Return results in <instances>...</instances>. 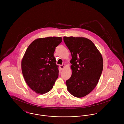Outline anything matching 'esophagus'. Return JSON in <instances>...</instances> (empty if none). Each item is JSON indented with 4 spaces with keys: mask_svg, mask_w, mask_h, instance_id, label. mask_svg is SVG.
I'll use <instances>...</instances> for the list:
<instances>
[{
    "mask_svg": "<svg viewBox=\"0 0 124 124\" xmlns=\"http://www.w3.org/2000/svg\"><path fill=\"white\" fill-rule=\"evenodd\" d=\"M64 67H65V65L64 64H62V65H60V68H61V69L62 70L64 69Z\"/></svg>",
    "mask_w": 124,
    "mask_h": 124,
    "instance_id": "1",
    "label": "esophagus"
}]
</instances>
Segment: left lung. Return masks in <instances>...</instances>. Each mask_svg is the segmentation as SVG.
I'll return each mask as SVG.
<instances>
[{
  "label": "left lung",
  "mask_w": 124,
  "mask_h": 124,
  "mask_svg": "<svg viewBox=\"0 0 124 124\" xmlns=\"http://www.w3.org/2000/svg\"><path fill=\"white\" fill-rule=\"evenodd\" d=\"M71 52L72 74L66 82L68 91L80 98L91 92L96 86L103 69L102 55L93 43L83 37H64Z\"/></svg>",
  "instance_id": "8db88e82"
}]
</instances>
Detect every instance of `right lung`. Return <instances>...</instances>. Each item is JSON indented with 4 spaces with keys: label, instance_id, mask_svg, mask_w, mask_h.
Wrapping results in <instances>:
<instances>
[{
    "label": "right lung",
    "instance_id": "1",
    "mask_svg": "<svg viewBox=\"0 0 124 124\" xmlns=\"http://www.w3.org/2000/svg\"><path fill=\"white\" fill-rule=\"evenodd\" d=\"M62 41L61 37L38 39L26 51L21 62L22 72L28 86L36 93L49 92L58 77L59 66L53 54Z\"/></svg>",
    "mask_w": 124,
    "mask_h": 124
}]
</instances>
